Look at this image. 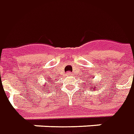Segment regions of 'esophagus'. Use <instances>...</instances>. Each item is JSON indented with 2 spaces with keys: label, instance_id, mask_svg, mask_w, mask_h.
Returning a JSON list of instances; mask_svg holds the SVG:
<instances>
[{
  "label": "esophagus",
  "instance_id": "obj_1",
  "mask_svg": "<svg viewBox=\"0 0 134 134\" xmlns=\"http://www.w3.org/2000/svg\"><path fill=\"white\" fill-rule=\"evenodd\" d=\"M72 74H73V73L72 72H71V71H69V72H67V76H72Z\"/></svg>",
  "mask_w": 134,
  "mask_h": 134
}]
</instances>
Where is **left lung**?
I'll return each mask as SVG.
<instances>
[{
	"mask_svg": "<svg viewBox=\"0 0 134 134\" xmlns=\"http://www.w3.org/2000/svg\"><path fill=\"white\" fill-rule=\"evenodd\" d=\"M94 88H96V87H94Z\"/></svg>",
	"mask_w": 134,
	"mask_h": 134,
	"instance_id": "8db88e82",
	"label": "left lung"
}]
</instances>
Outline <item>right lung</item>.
I'll list each match as a JSON object with an SVG mask.
<instances>
[{
	"mask_svg": "<svg viewBox=\"0 0 134 134\" xmlns=\"http://www.w3.org/2000/svg\"><path fill=\"white\" fill-rule=\"evenodd\" d=\"M48 82H50V80H49V81H48Z\"/></svg>",
	"mask_w": 134,
	"mask_h": 134,
	"instance_id": "1",
	"label": "right lung"
}]
</instances>
